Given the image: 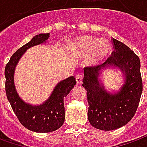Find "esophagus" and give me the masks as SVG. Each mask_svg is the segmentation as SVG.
I'll return each mask as SVG.
<instances>
[{
	"instance_id": "1",
	"label": "esophagus",
	"mask_w": 147,
	"mask_h": 147,
	"mask_svg": "<svg viewBox=\"0 0 147 147\" xmlns=\"http://www.w3.org/2000/svg\"><path fill=\"white\" fill-rule=\"evenodd\" d=\"M76 81L78 84H81L82 82V74H78L76 76Z\"/></svg>"
}]
</instances>
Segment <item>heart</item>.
Masks as SVG:
<instances>
[{
  "mask_svg": "<svg viewBox=\"0 0 147 147\" xmlns=\"http://www.w3.org/2000/svg\"><path fill=\"white\" fill-rule=\"evenodd\" d=\"M74 53L78 56H87L89 65H99L110 53V46L105 39H97L92 36H80L74 39L70 44Z\"/></svg>",
  "mask_w": 147,
  "mask_h": 147,
  "instance_id": "b5f03b06",
  "label": "heart"
}]
</instances>
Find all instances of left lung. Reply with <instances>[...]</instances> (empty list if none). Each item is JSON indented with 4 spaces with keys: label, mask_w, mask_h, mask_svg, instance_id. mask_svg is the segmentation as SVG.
I'll return each mask as SVG.
<instances>
[{
    "label": "left lung",
    "mask_w": 147,
    "mask_h": 147,
    "mask_svg": "<svg viewBox=\"0 0 147 147\" xmlns=\"http://www.w3.org/2000/svg\"><path fill=\"white\" fill-rule=\"evenodd\" d=\"M112 43L111 55L102 65L85 67L82 79V87L88 92V120L94 127L105 131L121 127L133 119L142 92L139 57L115 38ZM105 65L117 66L125 74V83L117 94H108L99 83V71Z\"/></svg>",
    "instance_id": "obj_1"
}]
</instances>
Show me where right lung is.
<instances>
[{
	"label": "right lung",
	"mask_w": 147,
	"mask_h": 147,
	"mask_svg": "<svg viewBox=\"0 0 147 147\" xmlns=\"http://www.w3.org/2000/svg\"><path fill=\"white\" fill-rule=\"evenodd\" d=\"M49 37L50 33H41L35 36L12 55L5 68V93L14 114L23 126L37 133L53 132L63 125L65 122L64 97L76 85V79L74 76L61 81L55 88L48 100L37 106L27 104L19 96L14 83L15 66L27 49L43 43Z\"/></svg>",
	"instance_id": "add662e5"
}]
</instances>
